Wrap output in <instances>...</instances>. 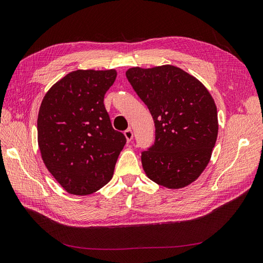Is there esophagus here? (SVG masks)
Listing matches in <instances>:
<instances>
[{
	"instance_id": "esophagus-1",
	"label": "esophagus",
	"mask_w": 263,
	"mask_h": 263,
	"mask_svg": "<svg viewBox=\"0 0 263 263\" xmlns=\"http://www.w3.org/2000/svg\"><path fill=\"white\" fill-rule=\"evenodd\" d=\"M124 136H125V139L127 142H130V141L133 139V132L131 129H127L124 131Z\"/></svg>"
}]
</instances>
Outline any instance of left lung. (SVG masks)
Instances as JSON below:
<instances>
[{
    "mask_svg": "<svg viewBox=\"0 0 263 263\" xmlns=\"http://www.w3.org/2000/svg\"><path fill=\"white\" fill-rule=\"evenodd\" d=\"M130 84L149 109L156 141L142 152V166L153 182L181 189L206 167L218 137V112L198 79L174 65L131 67Z\"/></svg>",
    "mask_w": 263,
    "mask_h": 263,
    "instance_id": "obj_1",
    "label": "left lung"
}]
</instances>
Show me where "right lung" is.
<instances>
[{"instance_id":"1","label":"right lung","mask_w":263,"mask_h":263,"mask_svg":"<svg viewBox=\"0 0 263 263\" xmlns=\"http://www.w3.org/2000/svg\"><path fill=\"white\" fill-rule=\"evenodd\" d=\"M116 70H77L44 96L37 116L42 160L63 189L76 196L100 190L112 179L126 142L112 127L103 103Z\"/></svg>"}]
</instances>
